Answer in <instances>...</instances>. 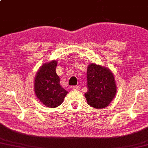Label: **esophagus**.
Listing matches in <instances>:
<instances>
[{"label":"esophagus","instance_id":"esophagus-1","mask_svg":"<svg viewBox=\"0 0 148 148\" xmlns=\"http://www.w3.org/2000/svg\"><path fill=\"white\" fill-rule=\"evenodd\" d=\"M72 89H73V90H79V89H80V87L78 86H72Z\"/></svg>","mask_w":148,"mask_h":148}]
</instances>
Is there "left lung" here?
Wrapping results in <instances>:
<instances>
[{
    "mask_svg": "<svg viewBox=\"0 0 148 148\" xmlns=\"http://www.w3.org/2000/svg\"><path fill=\"white\" fill-rule=\"evenodd\" d=\"M87 103L95 109L107 107L115 97L116 87L109 69L92 64L87 68Z\"/></svg>",
    "mask_w": 148,
    "mask_h": 148,
    "instance_id": "1",
    "label": "left lung"
}]
</instances>
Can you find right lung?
Returning a JSON list of instances; mask_svg holds the SVG:
<instances>
[{"label": "right lung", "instance_id": "add662e5", "mask_svg": "<svg viewBox=\"0 0 148 148\" xmlns=\"http://www.w3.org/2000/svg\"><path fill=\"white\" fill-rule=\"evenodd\" d=\"M57 61L44 64L35 79V93L46 107L55 108L63 103L68 91L60 86V77L56 72Z\"/></svg>", "mask_w": 148, "mask_h": 148}]
</instances>
